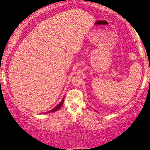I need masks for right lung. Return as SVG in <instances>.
Instances as JSON below:
<instances>
[{"instance_id": "1", "label": "right lung", "mask_w": 150, "mask_h": 150, "mask_svg": "<svg viewBox=\"0 0 150 150\" xmlns=\"http://www.w3.org/2000/svg\"><path fill=\"white\" fill-rule=\"evenodd\" d=\"M63 101H64V97H63V99H62V101H61V103H60V104H58L57 106H55V107L53 108V109L50 110V111H47V112H45V113H52V112H55V111H58V110L59 109V108L61 107V106H62V105H63ZM44 113H43V114H44ZM41 114H42V113H41Z\"/></svg>"}]
</instances>
